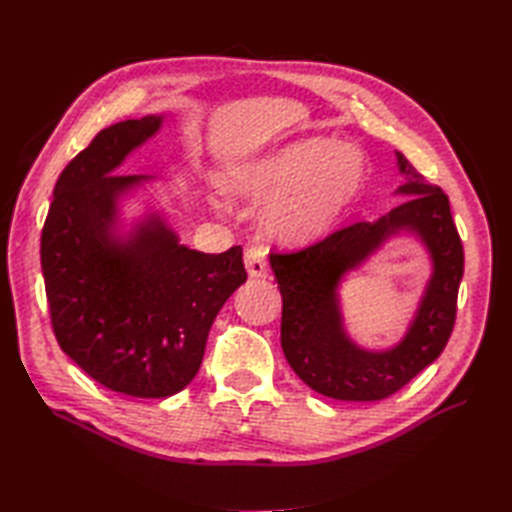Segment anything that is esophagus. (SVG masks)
Here are the masks:
<instances>
[{
    "mask_svg": "<svg viewBox=\"0 0 512 512\" xmlns=\"http://www.w3.org/2000/svg\"><path fill=\"white\" fill-rule=\"evenodd\" d=\"M244 264H246L248 277H253V279H262V277H266V273H268V264H266L264 248H257V246L248 248L246 253H244Z\"/></svg>",
    "mask_w": 512,
    "mask_h": 512,
    "instance_id": "obj_1",
    "label": "esophagus"
}]
</instances>
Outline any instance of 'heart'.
Listing matches in <instances>:
<instances>
[{
	"instance_id": "heart-1",
	"label": "heart",
	"mask_w": 512,
	"mask_h": 512,
	"mask_svg": "<svg viewBox=\"0 0 512 512\" xmlns=\"http://www.w3.org/2000/svg\"><path fill=\"white\" fill-rule=\"evenodd\" d=\"M365 180L361 151L336 138H301L250 160L226 187L248 200H267L259 228L275 242L303 246L328 235Z\"/></svg>"
}]
</instances>
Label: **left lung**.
Returning a JSON list of instances; mask_svg holds the SVG:
<instances>
[{
    "label": "left lung",
    "mask_w": 512,
    "mask_h": 512,
    "mask_svg": "<svg viewBox=\"0 0 512 512\" xmlns=\"http://www.w3.org/2000/svg\"><path fill=\"white\" fill-rule=\"evenodd\" d=\"M402 200L374 222H356L323 242L292 255H270V268L284 299L281 347L286 361L319 394L369 402L396 394L442 354L455 323L464 273V250L453 224L449 198L424 182L396 151ZM407 234L428 250L432 275L406 334L394 346L369 351L344 330L340 284L389 238Z\"/></svg>",
    "instance_id": "8db88e82"
}]
</instances>
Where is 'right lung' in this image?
Here are the masks:
<instances>
[{
	"mask_svg": "<svg viewBox=\"0 0 512 512\" xmlns=\"http://www.w3.org/2000/svg\"><path fill=\"white\" fill-rule=\"evenodd\" d=\"M165 114L105 127L54 184L41 270L61 350L96 383L134 398L178 394L198 374L209 330L246 281L242 246L209 255L180 244L143 195L154 176H121ZM146 206L134 218L124 204Z\"/></svg>",
	"mask_w": 512,
	"mask_h": 512,
	"instance_id": "obj_1",
	"label": "right lung"
}]
</instances>
